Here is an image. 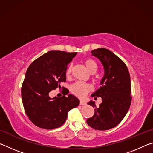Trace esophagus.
Returning a JSON list of instances; mask_svg holds the SVG:
<instances>
[{
	"mask_svg": "<svg viewBox=\"0 0 153 153\" xmlns=\"http://www.w3.org/2000/svg\"><path fill=\"white\" fill-rule=\"evenodd\" d=\"M86 104V102L84 101V100H80V102H79V105H85Z\"/></svg>",
	"mask_w": 153,
	"mask_h": 153,
	"instance_id": "esophagus-1",
	"label": "esophagus"
}]
</instances>
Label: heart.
Listing matches in <instances>:
<instances>
[{"mask_svg":"<svg viewBox=\"0 0 153 153\" xmlns=\"http://www.w3.org/2000/svg\"><path fill=\"white\" fill-rule=\"evenodd\" d=\"M84 63L90 73H95L97 70L98 66L96 62L90 59H86L84 61ZM72 71V66L69 65L66 70V76H70ZM92 87L90 84L82 82H77L71 87V91L73 94L79 98H83L86 96L90 91H91Z\"/></svg>","mask_w":153,"mask_h":153,"instance_id":"heart-1","label":"heart"}]
</instances>
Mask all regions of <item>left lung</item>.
I'll return each instance as SVG.
<instances>
[{
	"label": "left lung",
	"instance_id": "left-lung-1",
	"mask_svg": "<svg viewBox=\"0 0 153 153\" xmlns=\"http://www.w3.org/2000/svg\"><path fill=\"white\" fill-rule=\"evenodd\" d=\"M91 53L101 62L105 74L102 86L92 94V97H101L102 103L98 107L92 100L88 103L95 109L86 122L94 129L107 130L117 126L130 107V76L124 62L108 49L100 48Z\"/></svg>",
	"mask_w": 153,
	"mask_h": 153
}]
</instances>
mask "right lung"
Masks as SVG:
<instances>
[{
    "label": "right lung",
    "mask_w": 153,
    "mask_h": 153,
    "mask_svg": "<svg viewBox=\"0 0 153 153\" xmlns=\"http://www.w3.org/2000/svg\"><path fill=\"white\" fill-rule=\"evenodd\" d=\"M77 53L51 51L33 61L28 67L22 86V98L25 112L30 120L40 128L52 129L61 126L67 113L79 104L78 98L65 95L69 90L63 87V96L53 98L49 92L61 88L66 81L67 64Z\"/></svg>",
    "instance_id": "1"
}]
</instances>
